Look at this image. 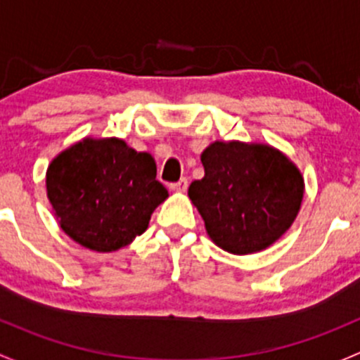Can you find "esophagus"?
<instances>
[{
	"label": "esophagus",
	"instance_id": "obj_1",
	"mask_svg": "<svg viewBox=\"0 0 360 360\" xmlns=\"http://www.w3.org/2000/svg\"><path fill=\"white\" fill-rule=\"evenodd\" d=\"M187 185H188V180L187 179H180L179 181H175V184L169 185V188L175 192H185L187 191Z\"/></svg>",
	"mask_w": 360,
	"mask_h": 360
}]
</instances>
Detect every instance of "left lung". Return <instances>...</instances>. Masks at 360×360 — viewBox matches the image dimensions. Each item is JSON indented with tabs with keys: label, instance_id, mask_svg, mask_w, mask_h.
Returning <instances> with one entry per match:
<instances>
[{
	"label": "left lung",
	"instance_id": "8db88e82",
	"mask_svg": "<svg viewBox=\"0 0 360 360\" xmlns=\"http://www.w3.org/2000/svg\"><path fill=\"white\" fill-rule=\"evenodd\" d=\"M205 176L188 198L213 243L234 255L257 253L276 243L298 214L303 179L269 146L214 142L201 154Z\"/></svg>",
	"mask_w": 360,
	"mask_h": 360
}]
</instances>
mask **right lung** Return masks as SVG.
I'll use <instances>...</instances> for the list:
<instances>
[{
  "instance_id": "add662e5",
  "label": "right lung",
  "mask_w": 360,
  "mask_h": 360,
  "mask_svg": "<svg viewBox=\"0 0 360 360\" xmlns=\"http://www.w3.org/2000/svg\"><path fill=\"white\" fill-rule=\"evenodd\" d=\"M155 161L120 139H84L48 166L46 191L62 231L81 246L116 251L147 229L168 198Z\"/></svg>"
}]
</instances>
